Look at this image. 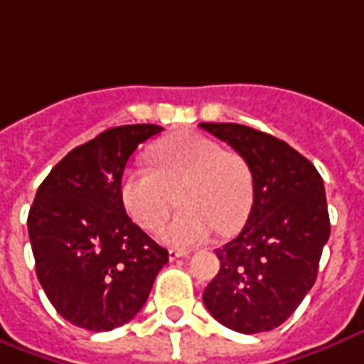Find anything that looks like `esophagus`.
<instances>
[{
  "instance_id": "1",
  "label": "esophagus",
  "mask_w": 364,
  "mask_h": 364,
  "mask_svg": "<svg viewBox=\"0 0 364 364\" xmlns=\"http://www.w3.org/2000/svg\"><path fill=\"white\" fill-rule=\"evenodd\" d=\"M188 255H190L188 250H180V249L168 250V258H171V260H178V258H184V256H188Z\"/></svg>"
}]
</instances>
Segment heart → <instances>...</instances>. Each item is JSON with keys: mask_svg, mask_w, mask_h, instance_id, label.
Segmentation results:
<instances>
[{"mask_svg": "<svg viewBox=\"0 0 364 364\" xmlns=\"http://www.w3.org/2000/svg\"><path fill=\"white\" fill-rule=\"evenodd\" d=\"M150 168H131L121 180V201L146 232L161 226L174 205L182 207L161 237L173 245H197L235 232L247 220L255 197L249 163L210 138L180 132L156 144Z\"/></svg>", "mask_w": 364, "mask_h": 364, "instance_id": "1", "label": "heart"}]
</instances>
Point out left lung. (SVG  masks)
<instances>
[{"instance_id": "1", "label": "left lung", "mask_w": 364, "mask_h": 364, "mask_svg": "<svg viewBox=\"0 0 364 364\" xmlns=\"http://www.w3.org/2000/svg\"><path fill=\"white\" fill-rule=\"evenodd\" d=\"M249 163L255 201L237 237L216 250L220 272L207 284L208 314L243 334L283 325L314 287L331 235L323 178L279 138L237 123H199Z\"/></svg>"}]
</instances>
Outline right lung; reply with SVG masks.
I'll use <instances>...</instances> for the list:
<instances>
[{
  "mask_svg": "<svg viewBox=\"0 0 364 364\" xmlns=\"http://www.w3.org/2000/svg\"><path fill=\"white\" fill-rule=\"evenodd\" d=\"M159 125H123L70 151L38 188L28 214L36 273L53 308L72 325L104 332L142 309L168 262L125 213L123 171Z\"/></svg>",
  "mask_w": 364,
  "mask_h": 364,
  "instance_id": "right-lung-1",
  "label": "right lung"
}]
</instances>
